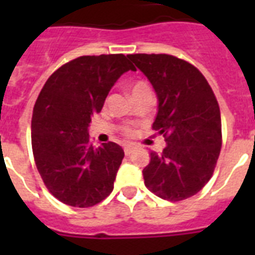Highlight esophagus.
Instances as JSON below:
<instances>
[{
  "mask_svg": "<svg viewBox=\"0 0 255 255\" xmlns=\"http://www.w3.org/2000/svg\"><path fill=\"white\" fill-rule=\"evenodd\" d=\"M133 151H135V147H133V145H131V144H127V145H124V153H126L127 156L131 155Z\"/></svg>",
  "mask_w": 255,
  "mask_h": 255,
  "instance_id": "esophagus-1",
  "label": "esophagus"
}]
</instances>
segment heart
<instances>
[{
  "label": "heart",
  "mask_w": 255,
  "mask_h": 255,
  "mask_svg": "<svg viewBox=\"0 0 255 255\" xmlns=\"http://www.w3.org/2000/svg\"><path fill=\"white\" fill-rule=\"evenodd\" d=\"M144 90H149L148 85H145L144 82H136V83H133V85L131 86V88H129V91H131V95H132V94H136V92L144 91ZM124 132H126L127 135H131L132 129H131V128H124Z\"/></svg>",
  "instance_id": "heart-1"
}]
</instances>
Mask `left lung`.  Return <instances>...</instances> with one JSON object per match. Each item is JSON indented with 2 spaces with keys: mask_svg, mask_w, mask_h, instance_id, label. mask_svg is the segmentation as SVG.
Segmentation results:
<instances>
[{
  "mask_svg": "<svg viewBox=\"0 0 255 255\" xmlns=\"http://www.w3.org/2000/svg\"><path fill=\"white\" fill-rule=\"evenodd\" d=\"M155 88L159 106L152 128L167 147L151 152L144 184L157 197L181 201L210 180L221 151V114L205 77L193 65L168 54H131Z\"/></svg>",
  "mask_w": 255,
  "mask_h": 255,
  "instance_id": "8db88e82",
  "label": "left lung"
}]
</instances>
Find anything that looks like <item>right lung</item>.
I'll list each match as a JSON object with an SVG mask.
<instances>
[{
    "mask_svg": "<svg viewBox=\"0 0 255 255\" xmlns=\"http://www.w3.org/2000/svg\"><path fill=\"white\" fill-rule=\"evenodd\" d=\"M136 71L123 54L85 55L51 74L31 119V145L46 188L66 205L88 208L110 196L124 151L90 143L91 116L124 73Z\"/></svg>",
    "mask_w": 255,
    "mask_h": 255,
    "instance_id": "add662e5",
    "label": "right lung"
}]
</instances>
